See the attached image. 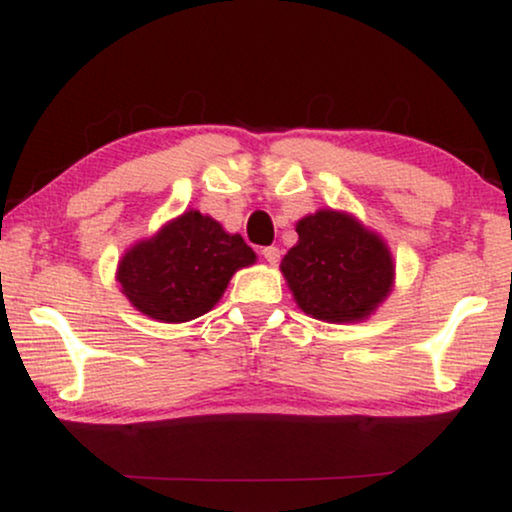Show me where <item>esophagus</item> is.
<instances>
[{"label": "esophagus", "instance_id": "esophagus-1", "mask_svg": "<svg viewBox=\"0 0 512 512\" xmlns=\"http://www.w3.org/2000/svg\"><path fill=\"white\" fill-rule=\"evenodd\" d=\"M263 258L268 261L270 265H275L279 261V249L277 247H265L263 249Z\"/></svg>", "mask_w": 512, "mask_h": 512}]
</instances>
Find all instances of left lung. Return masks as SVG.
Masks as SVG:
<instances>
[{"instance_id": "left-lung-1", "label": "left lung", "mask_w": 512, "mask_h": 512, "mask_svg": "<svg viewBox=\"0 0 512 512\" xmlns=\"http://www.w3.org/2000/svg\"><path fill=\"white\" fill-rule=\"evenodd\" d=\"M298 242L282 275L307 317L356 324L375 314L394 289V256L375 230L354 214L319 209L296 223Z\"/></svg>"}]
</instances>
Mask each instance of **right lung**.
I'll use <instances>...</instances> for the list:
<instances>
[{"label": "right lung", "mask_w": 512, "mask_h": 512, "mask_svg": "<svg viewBox=\"0 0 512 512\" xmlns=\"http://www.w3.org/2000/svg\"><path fill=\"white\" fill-rule=\"evenodd\" d=\"M256 263L242 235L186 209L156 235L132 244L118 261L116 282L130 305L163 324L198 319L219 303L230 277Z\"/></svg>", "instance_id": "obj_1"}]
</instances>
